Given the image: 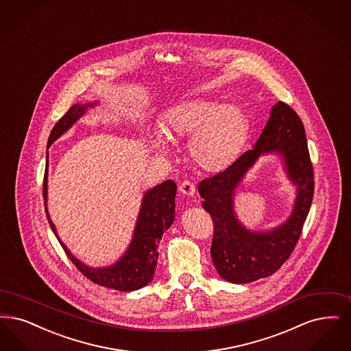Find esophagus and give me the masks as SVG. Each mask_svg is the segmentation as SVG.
I'll list each match as a JSON object with an SVG mask.
<instances>
[{
  "mask_svg": "<svg viewBox=\"0 0 351 351\" xmlns=\"http://www.w3.org/2000/svg\"><path fill=\"white\" fill-rule=\"evenodd\" d=\"M179 191L182 192V195L185 196H193L195 192H196V186L193 182H189V180H185L180 184L179 186Z\"/></svg>",
  "mask_w": 351,
  "mask_h": 351,
  "instance_id": "34e87169",
  "label": "esophagus"
}]
</instances>
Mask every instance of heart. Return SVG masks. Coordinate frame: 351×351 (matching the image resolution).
<instances>
[{"mask_svg": "<svg viewBox=\"0 0 351 351\" xmlns=\"http://www.w3.org/2000/svg\"><path fill=\"white\" fill-rule=\"evenodd\" d=\"M162 132L149 134L153 147L169 152V141H189V155L199 169L221 172L240 154L248 137V117L234 104L223 106L204 99L178 103L163 113Z\"/></svg>", "mask_w": 351, "mask_h": 351, "instance_id": "obj_1", "label": "heart"}]
</instances>
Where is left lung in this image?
Returning a JSON list of instances; mask_svg holds the SVG:
<instances>
[{
    "instance_id": "8db88e82",
    "label": "left lung",
    "mask_w": 351,
    "mask_h": 351,
    "mask_svg": "<svg viewBox=\"0 0 351 351\" xmlns=\"http://www.w3.org/2000/svg\"><path fill=\"white\" fill-rule=\"evenodd\" d=\"M278 152L287 173L297 185L295 209L282 226L265 233L245 229L233 211V195L246 171L261 155ZM313 169L304 125L283 101L273 106L270 117L253 149L240 155L225 171L204 179L198 193L213 218L211 258L218 274L231 283H248L276 273L290 257L300 238L313 198Z\"/></svg>"
}]
</instances>
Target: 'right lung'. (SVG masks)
I'll return each instance as SVG.
<instances>
[{
    "mask_svg": "<svg viewBox=\"0 0 351 351\" xmlns=\"http://www.w3.org/2000/svg\"><path fill=\"white\" fill-rule=\"evenodd\" d=\"M95 103L86 104H74L69 108L53 126L47 149L60 138L65 132L71 129L73 124L84 116L88 108H93ZM48 153H47V166L43 180V197L47 219L49 226L60 241L62 250L66 253L71 263L84 274L86 278L93 280L94 283L110 287L117 291H134L150 283L154 277L155 267L158 263V247L162 235L169 230L175 219V196H176V184L172 180L156 185L149 189L142 198L140 214L137 218L133 238L128 247L124 256L116 261L113 265L107 267H90L84 265L77 257L71 254L68 247L60 240L57 235L56 227L51 221L48 208H47V196H48Z\"/></svg>",
    "mask_w": 351,
    "mask_h": 351,
    "instance_id": "obj_1",
    "label": "right lung"
}]
</instances>
